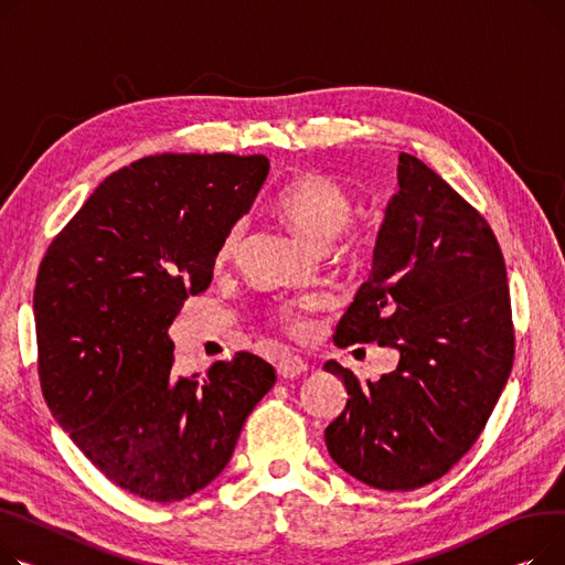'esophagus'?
<instances>
[{
    "label": "esophagus",
    "mask_w": 565,
    "mask_h": 565,
    "mask_svg": "<svg viewBox=\"0 0 565 565\" xmlns=\"http://www.w3.org/2000/svg\"><path fill=\"white\" fill-rule=\"evenodd\" d=\"M276 370L282 379H294L298 374H303L308 370V362L301 355H294V353H285L280 355Z\"/></svg>",
    "instance_id": "obj_1"
}]
</instances>
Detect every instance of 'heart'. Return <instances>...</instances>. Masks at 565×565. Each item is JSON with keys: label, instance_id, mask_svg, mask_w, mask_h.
<instances>
[{"label": "heart", "instance_id": "b5f03b06", "mask_svg": "<svg viewBox=\"0 0 565 565\" xmlns=\"http://www.w3.org/2000/svg\"><path fill=\"white\" fill-rule=\"evenodd\" d=\"M278 212L298 232V235L312 242L317 248H326L349 225L353 216L351 193L333 178L310 173L301 180L285 186L278 195ZM246 223L237 221L225 232L218 246V262L230 259L237 253ZM323 306L321 296H301L294 301H285L274 310V319L285 326L291 335L306 338L312 333V315Z\"/></svg>", "mask_w": 565, "mask_h": 565}]
</instances>
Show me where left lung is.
<instances>
[{
    "label": "left lung",
    "mask_w": 565,
    "mask_h": 565,
    "mask_svg": "<svg viewBox=\"0 0 565 565\" xmlns=\"http://www.w3.org/2000/svg\"><path fill=\"white\" fill-rule=\"evenodd\" d=\"M370 278L335 344L392 347L399 364L360 383L328 360L349 399L326 428L338 466L379 490H415L470 451L513 367L507 267L486 218L424 161L399 154Z\"/></svg>",
    "instance_id": "left-lung-1"
}]
</instances>
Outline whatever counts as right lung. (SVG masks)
<instances>
[{
    "instance_id": "right-lung-1",
    "label": "right lung",
    "mask_w": 565,
    "mask_h": 565,
    "mask_svg": "<svg viewBox=\"0 0 565 565\" xmlns=\"http://www.w3.org/2000/svg\"><path fill=\"white\" fill-rule=\"evenodd\" d=\"M264 154H154L111 173L50 244L33 289L45 402L122 490L180 502L214 481L276 370L239 351L205 379L173 367L169 326L212 282Z\"/></svg>"
}]
</instances>
